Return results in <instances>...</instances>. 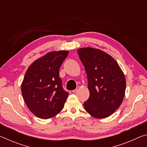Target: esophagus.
I'll return each instance as SVG.
<instances>
[{"instance_id": "34e87169", "label": "esophagus", "mask_w": 147, "mask_h": 147, "mask_svg": "<svg viewBox=\"0 0 147 147\" xmlns=\"http://www.w3.org/2000/svg\"><path fill=\"white\" fill-rule=\"evenodd\" d=\"M79 89H80L79 87H77V88L75 89H74V90H73V93H76V92L79 90Z\"/></svg>"}]
</instances>
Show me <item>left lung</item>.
I'll return each instance as SVG.
<instances>
[{"instance_id":"1","label":"left lung","mask_w":147,"mask_h":147,"mask_svg":"<svg viewBox=\"0 0 147 147\" xmlns=\"http://www.w3.org/2000/svg\"><path fill=\"white\" fill-rule=\"evenodd\" d=\"M77 52L86 69L90 93L84 108L95 118L108 117L123 100L125 76L115 59L100 50L87 47Z\"/></svg>"}]
</instances>
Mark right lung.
Listing matches in <instances>:
<instances>
[{"label":"right lung","mask_w":147,"mask_h":147,"mask_svg":"<svg viewBox=\"0 0 147 147\" xmlns=\"http://www.w3.org/2000/svg\"><path fill=\"white\" fill-rule=\"evenodd\" d=\"M69 51L51 52L32 63L26 72L21 92L27 107L39 118L60 112L69 96L62 86L59 70Z\"/></svg>","instance_id":"1"}]
</instances>
